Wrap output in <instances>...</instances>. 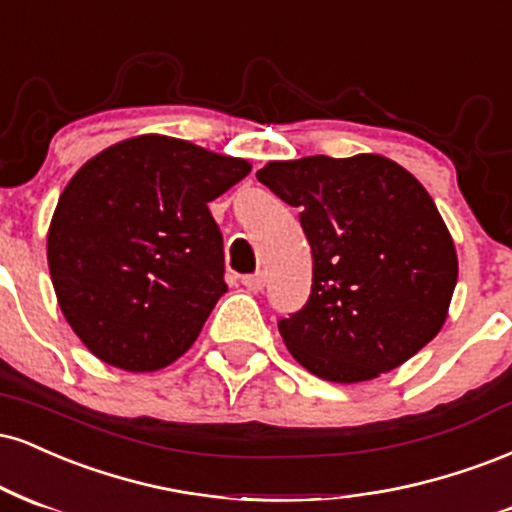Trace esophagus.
<instances>
[{"label": "esophagus", "mask_w": 512, "mask_h": 512, "mask_svg": "<svg viewBox=\"0 0 512 512\" xmlns=\"http://www.w3.org/2000/svg\"><path fill=\"white\" fill-rule=\"evenodd\" d=\"M242 285L246 287L249 292H261L263 285H266V275L263 273H251V275H244L242 278Z\"/></svg>", "instance_id": "1"}]
</instances>
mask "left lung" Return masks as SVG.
<instances>
[{"instance_id": "obj_1", "label": "left lung", "mask_w": 512, "mask_h": 512, "mask_svg": "<svg viewBox=\"0 0 512 512\" xmlns=\"http://www.w3.org/2000/svg\"><path fill=\"white\" fill-rule=\"evenodd\" d=\"M256 177L299 208L311 246L309 302L278 323L306 371L333 383L371 381L436 338L458 254L417 177L374 153L275 160Z\"/></svg>"}]
</instances>
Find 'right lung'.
Instances as JSON below:
<instances>
[{"mask_svg": "<svg viewBox=\"0 0 512 512\" xmlns=\"http://www.w3.org/2000/svg\"><path fill=\"white\" fill-rule=\"evenodd\" d=\"M246 160L143 134L105 148L59 196L47 263L59 309L100 362L146 374L177 362L227 292L208 203Z\"/></svg>", "mask_w": 512, "mask_h": 512, "instance_id": "obj_1", "label": "right lung"}]
</instances>
